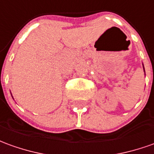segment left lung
Segmentation results:
<instances>
[{"instance_id":"1","label":"left lung","mask_w":154,"mask_h":154,"mask_svg":"<svg viewBox=\"0 0 154 154\" xmlns=\"http://www.w3.org/2000/svg\"><path fill=\"white\" fill-rule=\"evenodd\" d=\"M143 69H144V67H143Z\"/></svg>"}]
</instances>
